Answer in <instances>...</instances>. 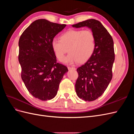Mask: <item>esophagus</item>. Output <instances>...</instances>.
Returning <instances> with one entry per match:
<instances>
[{
  "label": "esophagus",
  "mask_w": 134,
  "mask_h": 134,
  "mask_svg": "<svg viewBox=\"0 0 134 134\" xmlns=\"http://www.w3.org/2000/svg\"><path fill=\"white\" fill-rule=\"evenodd\" d=\"M68 69L69 70H75L76 69L74 67H68Z\"/></svg>",
  "instance_id": "34e87169"
}]
</instances>
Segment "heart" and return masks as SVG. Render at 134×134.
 Masks as SVG:
<instances>
[{
    "label": "heart",
    "mask_w": 134,
    "mask_h": 134,
    "mask_svg": "<svg viewBox=\"0 0 134 134\" xmlns=\"http://www.w3.org/2000/svg\"><path fill=\"white\" fill-rule=\"evenodd\" d=\"M52 50L59 60L61 61L68 48L69 52L63 62L73 64L86 62L94 52L96 38L90 30H69L60 36V40L54 38L51 42Z\"/></svg>",
    "instance_id": "heart-1"
}]
</instances>
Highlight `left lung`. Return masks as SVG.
Here are the masks:
<instances>
[{"label":"left lung","mask_w":134,"mask_h":134,"mask_svg":"<svg viewBox=\"0 0 134 134\" xmlns=\"http://www.w3.org/2000/svg\"><path fill=\"white\" fill-rule=\"evenodd\" d=\"M72 27H87L96 38V47L91 57L76 70L78 78L75 83L76 94L86 101H92L102 95L112 78L115 60L113 41L110 34L99 21L90 19Z\"/></svg>","instance_id":"1"}]
</instances>
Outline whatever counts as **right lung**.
<instances>
[{
  "label": "right lung",
  "mask_w": 134,
  "mask_h": 134,
  "mask_svg": "<svg viewBox=\"0 0 134 134\" xmlns=\"http://www.w3.org/2000/svg\"><path fill=\"white\" fill-rule=\"evenodd\" d=\"M66 25L44 19L32 22L19 40L18 60L21 78L27 90L36 98L50 100L56 96L66 66L56 62L51 42Z\"/></svg>",
  "instance_id": "obj_1"
}]
</instances>
